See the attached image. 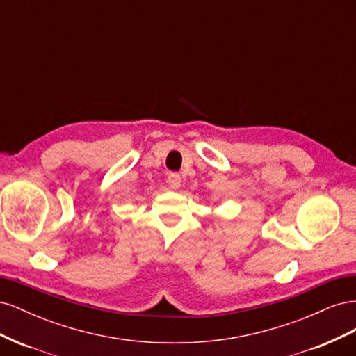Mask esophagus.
<instances>
[{
    "mask_svg": "<svg viewBox=\"0 0 356 356\" xmlns=\"http://www.w3.org/2000/svg\"><path fill=\"white\" fill-rule=\"evenodd\" d=\"M168 182L172 188H178L181 186V175L177 174V172H169Z\"/></svg>",
    "mask_w": 356,
    "mask_h": 356,
    "instance_id": "1",
    "label": "esophagus"
}]
</instances>
